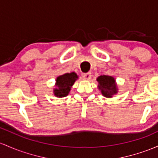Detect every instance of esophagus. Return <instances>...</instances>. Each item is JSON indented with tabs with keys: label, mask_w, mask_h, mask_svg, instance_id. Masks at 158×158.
Listing matches in <instances>:
<instances>
[{
	"label": "esophagus",
	"mask_w": 158,
	"mask_h": 158,
	"mask_svg": "<svg viewBox=\"0 0 158 158\" xmlns=\"http://www.w3.org/2000/svg\"><path fill=\"white\" fill-rule=\"evenodd\" d=\"M82 77L84 79H85V80H89V79L91 78V73H82Z\"/></svg>",
	"instance_id": "obj_1"
}]
</instances>
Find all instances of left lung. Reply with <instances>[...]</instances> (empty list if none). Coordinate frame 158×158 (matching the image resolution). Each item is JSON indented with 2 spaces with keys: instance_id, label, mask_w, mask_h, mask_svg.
<instances>
[{
  "instance_id": "8db88e82",
  "label": "left lung",
  "mask_w": 158,
  "mask_h": 158,
  "mask_svg": "<svg viewBox=\"0 0 158 158\" xmlns=\"http://www.w3.org/2000/svg\"><path fill=\"white\" fill-rule=\"evenodd\" d=\"M99 85V89L102 94L107 98H112V95L117 93V87L115 79L110 76H100L97 79Z\"/></svg>"
}]
</instances>
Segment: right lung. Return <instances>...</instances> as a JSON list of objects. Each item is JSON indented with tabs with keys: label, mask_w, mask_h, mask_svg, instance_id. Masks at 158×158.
<instances>
[{
	"label": "right lung",
	"mask_w": 158,
	"mask_h": 158,
	"mask_svg": "<svg viewBox=\"0 0 158 158\" xmlns=\"http://www.w3.org/2000/svg\"><path fill=\"white\" fill-rule=\"evenodd\" d=\"M78 76L75 73H65L64 75L58 76L56 79V86L54 93L56 97H66L68 95L70 88L74 84Z\"/></svg>",
	"instance_id": "obj_1"
}]
</instances>
